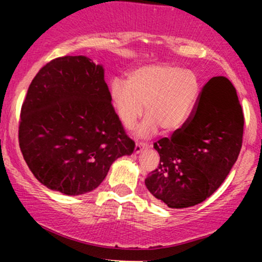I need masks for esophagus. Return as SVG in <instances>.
Here are the masks:
<instances>
[{
	"mask_svg": "<svg viewBox=\"0 0 262 262\" xmlns=\"http://www.w3.org/2000/svg\"><path fill=\"white\" fill-rule=\"evenodd\" d=\"M148 144H145V143H141V141H137V143H135V149H134V151L137 152H140L141 150H144V149H146L148 148Z\"/></svg>",
	"mask_w": 262,
	"mask_h": 262,
	"instance_id": "esophagus-1",
	"label": "esophagus"
}]
</instances>
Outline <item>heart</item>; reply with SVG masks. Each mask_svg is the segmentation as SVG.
<instances>
[{
  "label": "heart",
  "mask_w": 262,
  "mask_h": 262,
  "mask_svg": "<svg viewBox=\"0 0 262 262\" xmlns=\"http://www.w3.org/2000/svg\"><path fill=\"white\" fill-rule=\"evenodd\" d=\"M201 93L198 75L169 64H149L129 71L127 81H111L110 102L117 118L125 128L139 119L145 104L148 114L137 133L152 134L159 125L165 132H176L189 121Z\"/></svg>",
  "instance_id": "b5f03b06"
}]
</instances>
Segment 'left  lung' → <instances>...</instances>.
Wrapping results in <instances>:
<instances>
[{
    "instance_id": "1",
    "label": "left lung",
    "mask_w": 262,
    "mask_h": 262,
    "mask_svg": "<svg viewBox=\"0 0 262 262\" xmlns=\"http://www.w3.org/2000/svg\"><path fill=\"white\" fill-rule=\"evenodd\" d=\"M243 132L244 114L235 87L227 77H212L187 124L154 143L160 164L146 177V188L170 208L203 202L235 164Z\"/></svg>"
}]
</instances>
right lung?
Listing matches in <instances>:
<instances>
[{"instance_id":"right-lung-1","label":"right lung","mask_w":262,"mask_h":262,"mask_svg":"<svg viewBox=\"0 0 262 262\" xmlns=\"http://www.w3.org/2000/svg\"><path fill=\"white\" fill-rule=\"evenodd\" d=\"M18 140L35 179L68 196L98 187L113 161L135 148L111 106L103 68L82 55L54 59L35 75Z\"/></svg>"}]
</instances>
